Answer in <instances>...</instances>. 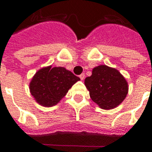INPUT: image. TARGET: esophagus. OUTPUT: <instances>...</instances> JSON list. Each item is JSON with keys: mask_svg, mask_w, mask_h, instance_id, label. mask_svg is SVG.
<instances>
[{"mask_svg": "<svg viewBox=\"0 0 152 152\" xmlns=\"http://www.w3.org/2000/svg\"><path fill=\"white\" fill-rule=\"evenodd\" d=\"M80 80H83L85 79V74H84V73L80 74Z\"/></svg>", "mask_w": 152, "mask_h": 152, "instance_id": "34e87169", "label": "esophagus"}]
</instances>
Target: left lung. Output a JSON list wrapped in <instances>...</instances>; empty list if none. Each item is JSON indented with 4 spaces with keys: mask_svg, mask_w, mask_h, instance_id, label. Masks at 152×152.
<instances>
[{
    "mask_svg": "<svg viewBox=\"0 0 152 152\" xmlns=\"http://www.w3.org/2000/svg\"><path fill=\"white\" fill-rule=\"evenodd\" d=\"M85 85L91 99L105 110L120 105L129 90L127 81L121 72L106 65L94 67L92 75L85 80Z\"/></svg>",
    "mask_w": 152,
    "mask_h": 152,
    "instance_id": "1",
    "label": "left lung"
}]
</instances>
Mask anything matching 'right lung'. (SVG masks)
Listing matches in <instances>:
<instances>
[{
	"mask_svg": "<svg viewBox=\"0 0 152 152\" xmlns=\"http://www.w3.org/2000/svg\"><path fill=\"white\" fill-rule=\"evenodd\" d=\"M79 77L62 66L43 67L32 77L29 89L35 100L43 107H53L60 102Z\"/></svg>",
	"mask_w": 152,
	"mask_h": 152,
	"instance_id": "add662e5",
	"label": "right lung"
}]
</instances>
